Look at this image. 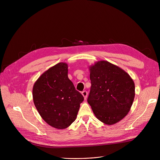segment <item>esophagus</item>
<instances>
[{"label":"esophagus","instance_id":"esophagus-1","mask_svg":"<svg viewBox=\"0 0 160 160\" xmlns=\"http://www.w3.org/2000/svg\"><path fill=\"white\" fill-rule=\"evenodd\" d=\"M82 95H83V98H84V99L86 100L87 97H88V92L86 91H83L82 92Z\"/></svg>","mask_w":160,"mask_h":160}]
</instances>
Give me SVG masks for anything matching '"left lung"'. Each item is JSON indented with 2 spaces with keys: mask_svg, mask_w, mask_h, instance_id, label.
<instances>
[{
  "mask_svg": "<svg viewBox=\"0 0 160 160\" xmlns=\"http://www.w3.org/2000/svg\"><path fill=\"white\" fill-rule=\"evenodd\" d=\"M91 87L88 98L97 118L107 125L122 120L130 110L135 84L121 67L101 60L89 67Z\"/></svg>",
  "mask_w": 160,
  "mask_h": 160,
  "instance_id": "obj_1",
  "label": "left lung"
}]
</instances>
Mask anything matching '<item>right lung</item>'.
I'll list each match as a JSON object with an SVG mask.
<instances>
[{"mask_svg":"<svg viewBox=\"0 0 160 160\" xmlns=\"http://www.w3.org/2000/svg\"><path fill=\"white\" fill-rule=\"evenodd\" d=\"M33 103L41 118L57 129L77 119L83 97L68 78V65L58 63L42 74L32 89Z\"/></svg>","mask_w":160,"mask_h":160,"instance_id":"add662e5","label":"right lung"}]
</instances>
